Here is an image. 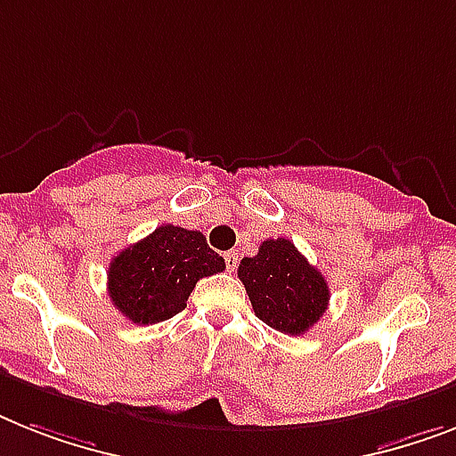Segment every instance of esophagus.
<instances>
[{"label": "esophagus", "mask_w": 456, "mask_h": 456, "mask_svg": "<svg viewBox=\"0 0 456 456\" xmlns=\"http://www.w3.org/2000/svg\"><path fill=\"white\" fill-rule=\"evenodd\" d=\"M224 261H225V268L235 270L237 268V251H225Z\"/></svg>", "instance_id": "1"}]
</instances>
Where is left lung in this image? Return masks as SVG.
Masks as SVG:
<instances>
[{
  "label": "left lung",
  "mask_w": 456,
  "mask_h": 456,
  "mask_svg": "<svg viewBox=\"0 0 456 456\" xmlns=\"http://www.w3.org/2000/svg\"><path fill=\"white\" fill-rule=\"evenodd\" d=\"M237 277L249 293L256 317L287 336H303L329 307L323 274L284 237L265 240L254 258H242Z\"/></svg>",
  "instance_id": "left-lung-1"
}]
</instances>
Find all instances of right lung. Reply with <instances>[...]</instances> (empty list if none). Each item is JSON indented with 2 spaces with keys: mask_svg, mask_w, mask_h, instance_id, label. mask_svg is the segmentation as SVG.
Returning <instances> with one entry per match:
<instances>
[{
  "mask_svg": "<svg viewBox=\"0 0 456 456\" xmlns=\"http://www.w3.org/2000/svg\"><path fill=\"white\" fill-rule=\"evenodd\" d=\"M224 268L202 232L163 224L109 263V298L123 317L149 326L179 314L198 280Z\"/></svg>",
  "mask_w": 456,
  "mask_h": 456,
  "instance_id": "1",
  "label": "right lung"
}]
</instances>
